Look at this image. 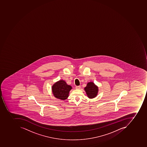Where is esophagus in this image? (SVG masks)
<instances>
[{
    "instance_id": "obj_1",
    "label": "esophagus",
    "mask_w": 147,
    "mask_h": 147,
    "mask_svg": "<svg viewBox=\"0 0 147 147\" xmlns=\"http://www.w3.org/2000/svg\"><path fill=\"white\" fill-rule=\"evenodd\" d=\"M76 89H80V88H81V86H76Z\"/></svg>"
}]
</instances>
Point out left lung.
I'll use <instances>...</instances> for the list:
<instances>
[{
    "instance_id": "8db88e82",
    "label": "left lung",
    "mask_w": 147,
    "mask_h": 147,
    "mask_svg": "<svg viewBox=\"0 0 147 147\" xmlns=\"http://www.w3.org/2000/svg\"><path fill=\"white\" fill-rule=\"evenodd\" d=\"M85 90L88 97L92 99L96 96L98 89L93 82H90L87 84V86L85 88Z\"/></svg>"
}]
</instances>
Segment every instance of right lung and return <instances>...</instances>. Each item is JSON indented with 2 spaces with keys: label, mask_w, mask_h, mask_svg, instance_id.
Segmentation results:
<instances>
[{
  "label": "right lung",
  "mask_w": 147,
  "mask_h": 147,
  "mask_svg": "<svg viewBox=\"0 0 147 147\" xmlns=\"http://www.w3.org/2000/svg\"><path fill=\"white\" fill-rule=\"evenodd\" d=\"M71 89V86L68 85L64 80H61L53 85L52 91L55 97L64 100L67 98L69 91Z\"/></svg>",
  "instance_id": "right-lung-1"
}]
</instances>
